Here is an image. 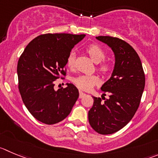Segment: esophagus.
<instances>
[{
    "instance_id": "esophagus-1",
    "label": "esophagus",
    "mask_w": 158,
    "mask_h": 158,
    "mask_svg": "<svg viewBox=\"0 0 158 158\" xmlns=\"http://www.w3.org/2000/svg\"><path fill=\"white\" fill-rule=\"evenodd\" d=\"M85 95H86V94H85L84 92H82L81 91H79V98H83L84 96H85Z\"/></svg>"
}]
</instances>
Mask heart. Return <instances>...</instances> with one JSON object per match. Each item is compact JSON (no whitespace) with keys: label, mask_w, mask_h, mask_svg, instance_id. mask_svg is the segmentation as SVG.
<instances>
[{"label":"heart","mask_w":158,"mask_h":158,"mask_svg":"<svg viewBox=\"0 0 158 158\" xmlns=\"http://www.w3.org/2000/svg\"><path fill=\"white\" fill-rule=\"evenodd\" d=\"M86 52L94 63L98 64L101 62L98 65V70L101 73L105 75L109 74L111 73L112 66L109 61L105 60L106 52L102 46L97 43H91L86 48ZM75 59H76V56L74 52H70L67 56L66 65L70 70L74 68ZM72 81L78 88L83 91H89L93 86L99 83V78L98 77L94 74H82L73 77Z\"/></svg>","instance_id":"b5f03b06"}]
</instances>
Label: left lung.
<instances>
[{
    "label": "left lung",
    "mask_w": 158,
    "mask_h": 158,
    "mask_svg": "<svg viewBox=\"0 0 158 158\" xmlns=\"http://www.w3.org/2000/svg\"><path fill=\"white\" fill-rule=\"evenodd\" d=\"M96 39L112 48L115 63L110 79L101 88L103 95L109 93V98L93 97L88 121L99 134H112L123 129L136 113L145 86V74L139 56L129 43L116 37Z\"/></svg>",
    "instance_id": "left-lung-1"
}]
</instances>
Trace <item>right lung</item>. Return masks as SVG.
<instances>
[{"instance_id":"1","label":"right lung","mask_w":158,"mask_h":158,"mask_svg":"<svg viewBox=\"0 0 158 158\" xmlns=\"http://www.w3.org/2000/svg\"><path fill=\"white\" fill-rule=\"evenodd\" d=\"M85 35L47 33L31 40L18 62L19 89L30 113L41 123L52 125L64 120L79 97L72 84L54 90V81L66 76V60Z\"/></svg>"}]
</instances>
